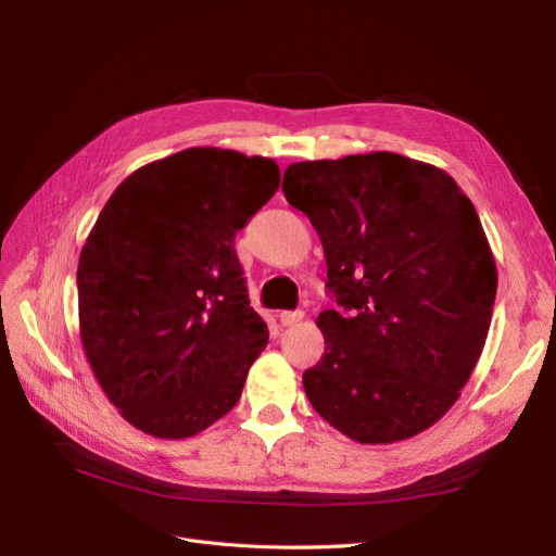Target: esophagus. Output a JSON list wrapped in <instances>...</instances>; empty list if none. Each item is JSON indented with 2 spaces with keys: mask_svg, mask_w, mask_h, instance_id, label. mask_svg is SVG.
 <instances>
[{
  "mask_svg": "<svg viewBox=\"0 0 556 556\" xmlns=\"http://www.w3.org/2000/svg\"><path fill=\"white\" fill-rule=\"evenodd\" d=\"M304 311H285V313H280V325L282 327H294V325H299L301 319H304Z\"/></svg>",
  "mask_w": 556,
  "mask_h": 556,
  "instance_id": "34e87169",
  "label": "esophagus"
}]
</instances>
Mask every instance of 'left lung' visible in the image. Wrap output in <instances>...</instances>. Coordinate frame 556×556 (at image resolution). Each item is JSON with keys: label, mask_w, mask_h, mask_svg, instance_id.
Listing matches in <instances>:
<instances>
[{"label": "left lung", "mask_w": 556, "mask_h": 556, "mask_svg": "<svg viewBox=\"0 0 556 556\" xmlns=\"http://www.w3.org/2000/svg\"><path fill=\"white\" fill-rule=\"evenodd\" d=\"M336 306L304 374L319 417L359 443L413 439L454 406L480 359L496 264L470 199L439 166L396 153L290 164Z\"/></svg>", "instance_id": "8db88e82"}]
</instances>
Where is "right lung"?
I'll return each mask as SVG.
<instances>
[{"label":"right lung","mask_w":556,"mask_h":556,"mask_svg":"<svg viewBox=\"0 0 556 556\" xmlns=\"http://www.w3.org/2000/svg\"><path fill=\"white\" fill-rule=\"evenodd\" d=\"M280 185L268 157L188 148L127 176L78 260L80 341L104 394L155 439H190L241 399L268 329L237 231Z\"/></svg>","instance_id":"add662e5"}]
</instances>
